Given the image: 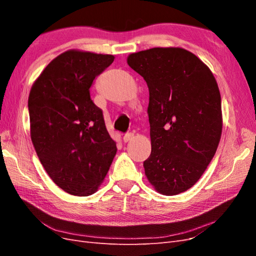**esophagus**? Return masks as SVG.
<instances>
[{
	"label": "esophagus",
	"mask_w": 256,
	"mask_h": 256,
	"mask_svg": "<svg viewBox=\"0 0 256 256\" xmlns=\"http://www.w3.org/2000/svg\"><path fill=\"white\" fill-rule=\"evenodd\" d=\"M134 138V134L132 132H128L122 136V140H124V142H129V141L132 140Z\"/></svg>",
	"instance_id": "1"
}]
</instances>
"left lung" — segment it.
Listing matches in <instances>:
<instances>
[{
    "instance_id": "obj_1",
    "label": "left lung",
    "mask_w": 256,
    "mask_h": 256,
    "mask_svg": "<svg viewBox=\"0 0 256 256\" xmlns=\"http://www.w3.org/2000/svg\"><path fill=\"white\" fill-rule=\"evenodd\" d=\"M127 63L150 90L152 152L143 162L145 175L161 194H180L200 180L218 148V84L210 69L182 48L132 53Z\"/></svg>"
}]
</instances>
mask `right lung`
Here are the masks:
<instances>
[{"instance_id":"add662e5","label":"right lung","mask_w":256,"mask_h":256,"mask_svg":"<svg viewBox=\"0 0 256 256\" xmlns=\"http://www.w3.org/2000/svg\"><path fill=\"white\" fill-rule=\"evenodd\" d=\"M114 60L109 54L69 50L34 82L28 96L30 138L46 172L69 194L96 192L109 171L116 143L90 88Z\"/></svg>"}]
</instances>
